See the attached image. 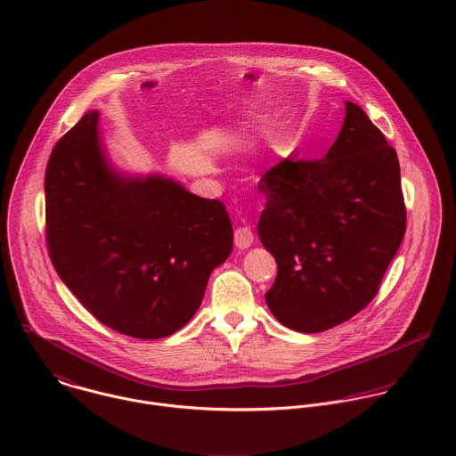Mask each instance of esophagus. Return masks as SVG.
Returning a JSON list of instances; mask_svg holds the SVG:
<instances>
[{
  "instance_id": "esophagus-1",
  "label": "esophagus",
  "mask_w": 456,
  "mask_h": 456,
  "mask_svg": "<svg viewBox=\"0 0 456 456\" xmlns=\"http://www.w3.org/2000/svg\"><path fill=\"white\" fill-rule=\"evenodd\" d=\"M253 239H255V235H253V230L249 226H240V228L235 230V246L239 249L251 248Z\"/></svg>"
}]
</instances>
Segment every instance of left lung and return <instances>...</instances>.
I'll return each instance as SVG.
<instances>
[{"mask_svg": "<svg viewBox=\"0 0 456 456\" xmlns=\"http://www.w3.org/2000/svg\"><path fill=\"white\" fill-rule=\"evenodd\" d=\"M258 190V235L277 261L270 313L302 333L351 320L378 295L405 233L400 165L385 134L346 102L325 158L281 161Z\"/></svg>", "mask_w": 456, "mask_h": 456, "instance_id": "8db88e82", "label": "left lung"}]
</instances>
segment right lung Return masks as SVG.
<instances>
[{
	"instance_id": "obj_1",
	"label": "right lung",
	"mask_w": 456,
	"mask_h": 456,
	"mask_svg": "<svg viewBox=\"0 0 456 456\" xmlns=\"http://www.w3.org/2000/svg\"><path fill=\"white\" fill-rule=\"evenodd\" d=\"M45 240L58 275L100 323L161 338L193 318L210 272L232 253L233 228L219 200L116 172L91 110L51 152Z\"/></svg>"
}]
</instances>
